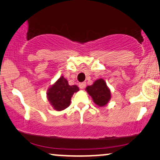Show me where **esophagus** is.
<instances>
[{"label":"esophagus","mask_w":160,"mask_h":160,"mask_svg":"<svg viewBox=\"0 0 160 160\" xmlns=\"http://www.w3.org/2000/svg\"><path fill=\"white\" fill-rule=\"evenodd\" d=\"M78 86H79V87H80L81 89H84V88H85V87H86V83H85V82L80 83V84H79V85H78Z\"/></svg>","instance_id":"1"}]
</instances>
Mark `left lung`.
Segmentation results:
<instances>
[{"instance_id":"8db88e82","label":"left lung","mask_w":160,"mask_h":160,"mask_svg":"<svg viewBox=\"0 0 160 160\" xmlns=\"http://www.w3.org/2000/svg\"><path fill=\"white\" fill-rule=\"evenodd\" d=\"M86 90L94 102L99 106H106L111 99L110 89L102 78L96 80L92 85L87 87Z\"/></svg>"}]
</instances>
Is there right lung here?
<instances>
[{"label": "right lung", "mask_w": 160, "mask_h": 160, "mask_svg": "<svg viewBox=\"0 0 160 160\" xmlns=\"http://www.w3.org/2000/svg\"><path fill=\"white\" fill-rule=\"evenodd\" d=\"M79 90L76 85L70 86L68 81L63 77L60 78L48 89L47 98L50 104L57 111H62L68 108L71 104V99L74 92Z\"/></svg>", "instance_id": "add662e5"}]
</instances>
